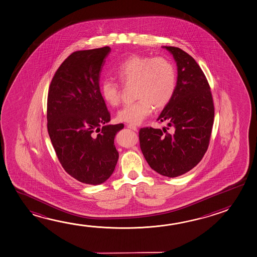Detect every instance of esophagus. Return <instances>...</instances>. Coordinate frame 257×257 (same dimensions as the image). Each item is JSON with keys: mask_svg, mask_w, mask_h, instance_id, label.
<instances>
[{"mask_svg": "<svg viewBox=\"0 0 257 257\" xmlns=\"http://www.w3.org/2000/svg\"><path fill=\"white\" fill-rule=\"evenodd\" d=\"M127 127H128V128H131V130H133V131H138V127H137V126L133 125V124H128V125H127Z\"/></svg>", "mask_w": 257, "mask_h": 257, "instance_id": "obj_1", "label": "esophagus"}]
</instances>
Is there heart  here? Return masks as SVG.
Here are the masks:
<instances>
[{"mask_svg":"<svg viewBox=\"0 0 257 257\" xmlns=\"http://www.w3.org/2000/svg\"><path fill=\"white\" fill-rule=\"evenodd\" d=\"M115 74L122 83L135 84L134 96L138 99L117 111L118 121L140 124L151 114L153 105L157 109L166 107L176 90V70L166 57L132 55L117 65ZM100 93L109 106L120 102V85L112 79L100 83Z\"/></svg>","mask_w":257,"mask_h":257,"instance_id":"1","label":"heart"}]
</instances>
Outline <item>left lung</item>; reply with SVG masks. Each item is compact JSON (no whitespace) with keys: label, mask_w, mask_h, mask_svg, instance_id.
Wrapping results in <instances>:
<instances>
[{"label":"left lung","mask_w":257,"mask_h":257,"mask_svg":"<svg viewBox=\"0 0 257 257\" xmlns=\"http://www.w3.org/2000/svg\"><path fill=\"white\" fill-rule=\"evenodd\" d=\"M165 48L174 56L178 70L174 97L157 118L167 122V126L163 131L140 128V144L149 166L174 178L204 157L213 126L214 103L208 80L194 58L181 48Z\"/></svg>","instance_id":"8db88e82"}]
</instances>
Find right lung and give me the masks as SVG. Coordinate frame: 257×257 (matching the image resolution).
Returning <instances> with one entry per match:
<instances>
[{
	"label": "right lung",
	"instance_id": "right-lung-1",
	"mask_svg": "<svg viewBox=\"0 0 257 257\" xmlns=\"http://www.w3.org/2000/svg\"><path fill=\"white\" fill-rule=\"evenodd\" d=\"M109 47L72 53L48 89V131L63 168L81 183L97 185L113 173L114 145L123 124L107 125L110 113L100 90V73Z\"/></svg>",
	"mask_w": 257,
	"mask_h": 257
}]
</instances>
